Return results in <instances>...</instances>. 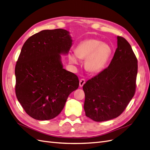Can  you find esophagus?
<instances>
[{
	"label": "esophagus",
	"mask_w": 150,
	"mask_h": 150,
	"mask_svg": "<svg viewBox=\"0 0 150 150\" xmlns=\"http://www.w3.org/2000/svg\"><path fill=\"white\" fill-rule=\"evenodd\" d=\"M86 83V80L84 79H81L79 81V86L80 87H83V85Z\"/></svg>",
	"instance_id": "obj_1"
}]
</instances>
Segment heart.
I'll list each match as a JSON object with an SVG mask.
<instances>
[{
  "instance_id": "b5f03b06",
  "label": "heart",
  "mask_w": 150,
  "mask_h": 150,
  "mask_svg": "<svg viewBox=\"0 0 150 150\" xmlns=\"http://www.w3.org/2000/svg\"><path fill=\"white\" fill-rule=\"evenodd\" d=\"M111 54V49L108 44L102 43L95 39H86L81 42L75 49V54L80 59H86V69L91 73H98L106 66ZM71 62L78 63L74 54L69 56Z\"/></svg>"
}]
</instances>
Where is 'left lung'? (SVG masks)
<instances>
[{
	"mask_svg": "<svg viewBox=\"0 0 150 150\" xmlns=\"http://www.w3.org/2000/svg\"><path fill=\"white\" fill-rule=\"evenodd\" d=\"M117 47L110 65L83 86L86 116L94 121L119 116L135 94L137 58L124 38L117 35Z\"/></svg>",
	"mask_w": 150,
	"mask_h": 150,
	"instance_id": "1",
	"label": "left lung"
}]
</instances>
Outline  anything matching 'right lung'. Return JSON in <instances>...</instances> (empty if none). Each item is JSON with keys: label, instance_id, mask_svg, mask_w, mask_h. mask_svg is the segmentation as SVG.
Masks as SVG:
<instances>
[{"label": "right lung", "instance_id": "right-lung-1", "mask_svg": "<svg viewBox=\"0 0 150 150\" xmlns=\"http://www.w3.org/2000/svg\"><path fill=\"white\" fill-rule=\"evenodd\" d=\"M72 40L62 29L44 30L26 40L15 67L16 94L25 112L38 120L56 117L69 95L79 87L78 77L63 69L61 54Z\"/></svg>", "mask_w": 150, "mask_h": 150}]
</instances>
